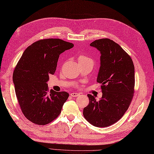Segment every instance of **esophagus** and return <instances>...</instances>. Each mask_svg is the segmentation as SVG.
I'll list each match as a JSON object with an SVG mask.
<instances>
[{"label": "esophagus", "mask_w": 154, "mask_h": 154, "mask_svg": "<svg viewBox=\"0 0 154 154\" xmlns=\"http://www.w3.org/2000/svg\"><path fill=\"white\" fill-rule=\"evenodd\" d=\"M70 95H71L72 97H78V96H79V95H80V94H78V93H76V92H72L70 94Z\"/></svg>", "instance_id": "esophagus-1"}]
</instances>
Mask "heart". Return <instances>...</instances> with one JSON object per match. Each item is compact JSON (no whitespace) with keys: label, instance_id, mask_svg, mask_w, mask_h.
<instances>
[{"label":"heart","instance_id":"heart-1","mask_svg":"<svg viewBox=\"0 0 154 154\" xmlns=\"http://www.w3.org/2000/svg\"><path fill=\"white\" fill-rule=\"evenodd\" d=\"M78 62H82V61H85V60H91V59H90V58H88V57H87L86 56H85V55L80 54V55L78 56Z\"/></svg>","mask_w":154,"mask_h":154}]
</instances>
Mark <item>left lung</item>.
<instances>
[{
    "mask_svg": "<svg viewBox=\"0 0 154 154\" xmlns=\"http://www.w3.org/2000/svg\"><path fill=\"white\" fill-rule=\"evenodd\" d=\"M100 51L101 66L97 82L101 83L102 97L96 101L88 94L89 103L83 116L97 127H106L122 118L131 103L134 93V66L130 55L109 38L96 40L90 44Z\"/></svg>",
    "mask_w": 154,
    "mask_h": 154,
    "instance_id": "1",
    "label": "left lung"
}]
</instances>
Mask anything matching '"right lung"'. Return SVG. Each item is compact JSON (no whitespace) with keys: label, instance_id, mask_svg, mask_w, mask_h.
Returning a JSON list of instances; mask_svg holds the SVG:
<instances>
[{"label":"right lung","instance_id":"right-lung-1","mask_svg":"<svg viewBox=\"0 0 154 154\" xmlns=\"http://www.w3.org/2000/svg\"><path fill=\"white\" fill-rule=\"evenodd\" d=\"M74 44L59 38L40 40L24 51L14 70L13 81L23 114L39 125L58 117L67 101V92L50 91L47 82L57 69L60 54Z\"/></svg>","mask_w":154,"mask_h":154}]
</instances>
